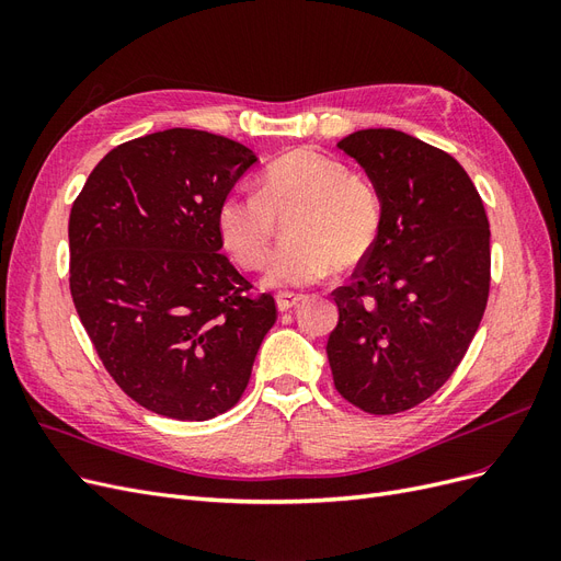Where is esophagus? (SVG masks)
I'll return each instance as SVG.
<instances>
[{"mask_svg":"<svg viewBox=\"0 0 561 561\" xmlns=\"http://www.w3.org/2000/svg\"><path fill=\"white\" fill-rule=\"evenodd\" d=\"M299 301H304V295H297V293H278L276 295L278 311H290L297 307Z\"/></svg>","mask_w":561,"mask_h":561,"instance_id":"1","label":"esophagus"}]
</instances>
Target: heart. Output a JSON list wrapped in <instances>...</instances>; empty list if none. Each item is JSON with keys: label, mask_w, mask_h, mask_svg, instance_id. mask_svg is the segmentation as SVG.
Instances as JSON below:
<instances>
[{"label": "heart", "mask_w": 561, "mask_h": 561, "mask_svg": "<svg viewBox=\"0 0 561 561\" xmlns=\"http://www.w3.org/2000/svg\"><path fill=\"white\" fill-rule=\"evenodd\" d=\"M290 245L268 262L264 283L280 290L325 280L339 264L367 257L381 227V198L367 180L322 151L301 147L271 161L260 192H233L217 213L225 248L248 268L266 262L278 217L295 213Z\"/></svg>", "instance_id": "obj_1"}]
</instances>
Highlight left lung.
<instances>
[{
  "label": "left lung",
  "instance_id": "obj_1",
  "mask_svg": "<svg viewBox=\"0 0 561 561\" xmlns=\"http://www.w3.org/2000/svg\"><path fill=\"white\" fill-rule=\"evenodd\" d=\"M336 147L381 198L377 241L353 280L332 293L334 388L369 414L431 398L463 360L489 297V219L447 151L393 128H365Z\"/></svg>",
  "mask_w": 561,
  "mask_h": 561
}]
</instances>
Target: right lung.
<instances>
[{"mask_svg":"<svg viewBox=\"0 0 561 561\" xmlns=\"http://www.w3.org/2000/svg\"><path fill=\"white\" fill-rule=\"evenodd\" d=\"M257 161L222 135L168 128L114 147L75 201V309L110 377L149 412H227L274 328V297H250L219 252V206Z\"/></svg>","mask_w":561,"mask_h":561,"instance_id":"obj_1","label":"right lung"}]
</instances>
